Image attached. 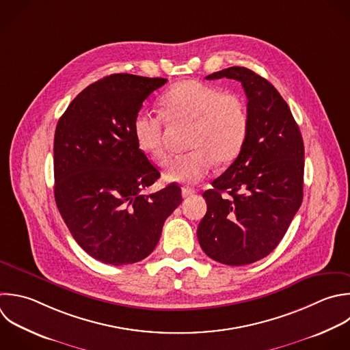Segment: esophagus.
I'll use <instances>...</instances> for the list:
<instances>
[{
	"instance_id": "obj_1",
	"label": "esophagus",
	"mask_w": 350,
	"mask_h": 350,
	"mask_svg": "<svg viewBox=\"0 0 350 350\" xmlns=\"http://www.w3.org/2000/svg\"><path fill=\"white\" fill-rule=\"evenodd\" d=\"M196 194V190L191 189V187H182V197L183 198H189L191 196Z\"/></svg>"
}]
</instances>
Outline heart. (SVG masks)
<instances>
[{"mask_svg": "<svg viewBox=\"0 0 350 350\" xmlns=\"http://www.w3.org/2000/svg\"><path fill=\"white\" fill-rule=\"evenodd\" d=\"M160 112L171 123L191 124L190 152L174 156L164 164V178L179 183H197L215 163H232L242 152L249 133V113L243 98L223 93L198 81H182L160 98ZM133 134L138 148L152 159L165 156L163 119L150 112L137 113Z\"/></svg>", "mask_w": 350, "mask_h": 350, "instance_id": "b5f03b06", "label": "heart"}]
</instances>
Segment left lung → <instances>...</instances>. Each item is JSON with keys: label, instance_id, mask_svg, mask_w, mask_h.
<instances>
[{"label": "left lung", "instance_id": "8db88e82", "mask_svg": "<svg viewBox=\"0 0 350 350\" xmlns=\"http://www.w3.org/2000/svg\"><path fill=\"white\" fill-rule=\"evenodd\" d=\"M221 78L242 83L249 133L235 161L202 194L208 211L197 237L215 261L246 265L278 246L302 202L304 142L288 105L267 79L245 67L206 77Z\"/></svg>", "mask_w": 350, "mask_h": 350}]
</instances>
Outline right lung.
Wrapping results in <instances>:
<instances>
[{
    "mask_svg": "<svg viewBox=\"0 0 350 350\" xmlns=\"http://www.w3.org/2000/svg\"><path fill=\"white\" fill-rule=\"evenodd\" d=\"M164 83L131 74L105 77L81 92L57 123L56 204L78 245L101 262L124 265L148 257L182 202L176 183L142 193L160 172L133 134L142 103Z\"/></svg>",
    "mask_w": 350,
    "mask_h": 350,
    "instance_id": "add662e5",
    "label": "right lung"
}]
</instances>
